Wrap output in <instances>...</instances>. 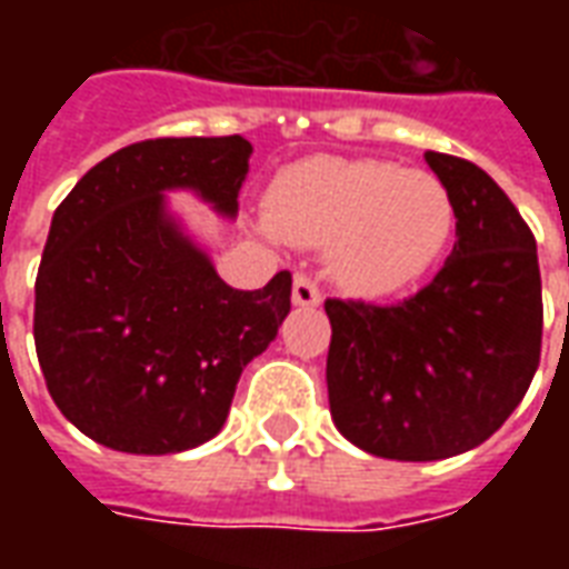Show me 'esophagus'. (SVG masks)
Listing matches in <instances>:
<instances>
[{
	"label": "esophagus",
	"instance_id": "obj_1",
	"mask_svg": "<svg viewBox=\"0 0 569 569\" xmlns=\"http://www.w3.org/2000/svg\"><path fill=\"white\" fill-rule=\"evenodd\" d=\"M320 298V289H317V283L310 280L308 273H296V280H292V305L296 308H317Z\"/></svg>",
	"mask_w": 569,
	"mask_h": 569
}]
</instances>
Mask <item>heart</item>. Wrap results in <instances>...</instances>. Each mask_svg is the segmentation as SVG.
Here are the masks:
<instances>
[{"label":"heart","instance_id":"heart-1","mask_svg":"<svg viewBox=\"0 0 569 569\" xmlns=\"http://www.w3.org/2000/svg\"><path fill=\"white\" fill-rule=\"evenodd\" d=\"M264 222L280 240L329 247V271L350 296L390 298L445 259L457 212L448 186L427 170L326 154L273 179Z\"/></svg>","mask_w":569,"mask_h":569}]
</instances>
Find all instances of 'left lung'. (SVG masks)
Masks as SVG:
<instances>
[{
    "instance_id": "8db88e82",
    "label": "left lung",
    "mask_w": 569,
    "mask_h": 569,
    "mask_svg": "<svg viewBox=\"0 0 569 569\" xmlns=\"http://www.w3.org/2000/svg\"><path fill=\"white\" fill-rule=\"evenodd\" d=\"M448 186L457 243L436 280L396 305L329 298L326 359L338 432L387 460H445L506 423L542 347L537 240L493 179L427 151Z\"/></svg>"
}]
</instances>
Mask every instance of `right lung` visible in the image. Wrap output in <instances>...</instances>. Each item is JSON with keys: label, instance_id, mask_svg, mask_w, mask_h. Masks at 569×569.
<instances>
[{"label": "right lung", "instance_id": "1", "mask_svg": "<svg viewBox=\"0 0 569 569\" xmlns=\"http://www.w3.org/2000/svg\"><path fill=\"white\" fill-rule=\"evenodd\" d=\"M249 154L243 137L133 142L54 210L32 335L48 393L88 439L124 453L198 448L277 338L292 273L231 289L167 203V191H191L234 219Z\"/></svg>", "mask_w": 569, "mask_h": 569}]
</instances>
